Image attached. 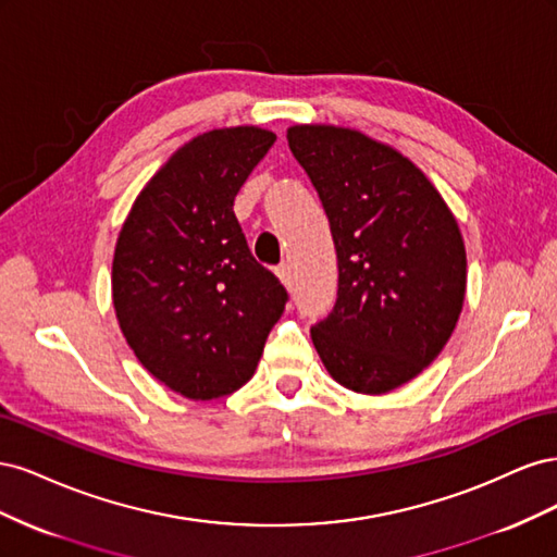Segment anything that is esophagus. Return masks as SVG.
I'll return each mask as SVG.
<instances>
[{
  "label": "esophagus",
  "mask_w": 557,
  "mask_h": 557,
  "mask_svg": "<svg viewBox=\"0 0 557 557\" xmlns=\"http://www.w3.org/2000/svg\"><path fill=\"white\" fill-rule=\"evenodd\" d=\"M276 276L281 278V283L285 285V288H293V269H290V264L281 262V264L276 267Z\"/></svg>",
  "instance_id": "1"
}]
</instances>
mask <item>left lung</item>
Wrapping results in <instances>:
<instances>
[{
  "instance_id": "left-lung-1",
  "label": "left lung",
  "mask_w": 557,
  "mask_h": 557,
  "mask_svg": "<svg viewBox=\"0 0 557 557\" xmlns=\"http://www.w3.org/2000/svg\"><path fill=\"white\" fill-rule=\"evenodd\" d=\"M288 146L325 209L339 267L313 346L348 391L391 393L440 356L460 318L458 223L413 162L356 129L297 125Z\"/></svg>"
}]
</instances>
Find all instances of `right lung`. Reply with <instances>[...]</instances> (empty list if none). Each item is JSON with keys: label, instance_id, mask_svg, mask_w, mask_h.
<instances>
[{"label": "right lung", "instance_id": "obj_1", "mask_svg": "<svg viewBox=\"0 0 557 557\" xmlns=\"http://www.w3.org/2000/svg\"><path fill=\"white\" fill-rule=\"evenodd\" d=\"M274 141L260 127L199 134L150 178L117 237V323L148 372L188 399L250 381L288 301L234 215V197Z\"/></svg>", "mask_w": 557, "mask_h": 557}]
</instances>
